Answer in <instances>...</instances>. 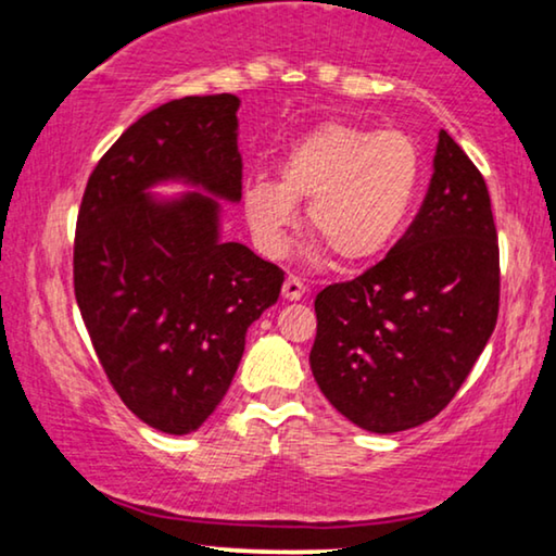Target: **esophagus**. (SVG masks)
<instances>
[{
	"label": "esophagus",
	"instance_id": "obj_1",
	"mask_svg": "<svg viewBox=\"0 0 556 556\" xmlns=\"http://www.w3.org/2000/svg\"><path fill=\"white\" fill-rule=\"evenodd\" d=\"M303 293H306V286H303V280L295 278V276H288L286 283H283V299L286 301H301Z\"/></svg>",
	"mask_w": 556,
	"mask_h": 556
}]
</instances>
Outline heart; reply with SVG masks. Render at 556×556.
<instances>
[{"mask_svg": "<svg viewBox=\"0 0 556 556\" xmlns=\"http://www.w3.org/2000/svg\"><path fill=\"white\" fill-rule=\"evenodd\" d=\"M417 187L420 151L409 136L331 121L283 151L278 181L253 177L242 187V215L257 250L280 255L299 202H308V230L341 265H362L397 238Z\"/></svg>", "mask_w": 556, "mask_h": 556, "instance_id": "obj_1", "label": "heart"}]
</instances>
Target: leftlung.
Masks as SVG:
<instances>
[{"mask_svg": "<svg viewBox=\"0 0 556 556\" xmlns=\"http://www.w3.org/2000/svg\"><path fill=\"white\" fill-rule=\"evenodd\" d=\"M314 306L311 371L346 420L390 435L455 397L498 318V242L485 181L451 134L397 245Z\"/></svg>", "mask_w": 556, "mask_h": 556, "instance_id": "1", "label": "left lung"}]
</instances>
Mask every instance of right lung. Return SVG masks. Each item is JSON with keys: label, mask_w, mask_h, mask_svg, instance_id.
Instances as JSON below:
<instances>
[{"label": "right lung", "mask_w": 556, "mask_h": 556, "mask_svg": "<svg viewBox=\"0 0 556 556\" xmlns=\"http://www.w3.org/2000/svg\"><path fill=\"white\" fill-rule=\"evenodd\" d=\"M240 98L187 96L149 111L90 174L75 227V301L113 390L149 428L187 435L238 371L248 326L283 270L223 240L242 197ZM162 184L190 189L156 195Z\"/></svg>", "instance_id": "right-lung-1"}]
</instances>
